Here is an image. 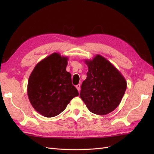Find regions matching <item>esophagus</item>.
Instances as JSON below:
<instances>
[{
	"label": "esophagus",
	"instance_id": "esophagus-1",
	"mask_svg": "<svg viewBox=\"0 0 154 154\" xmlns=\"http://www.w3.org/2000/svg\"><path fill=\"white\" fill-rule=\"evenodd\" d=\"M80 84H78L76 86V88H77V90H78V91L79 92L80 91Z\"/></svg>",
	"mask_w": 154,
	"mask_h": 154
}]
</instances>
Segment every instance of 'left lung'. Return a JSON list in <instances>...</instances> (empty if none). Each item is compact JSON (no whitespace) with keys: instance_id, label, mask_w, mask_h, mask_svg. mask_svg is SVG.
I'll list each match as a JSON object with an SVG mask.
<instances>
[{"instance_id":"obj_1","label":"left lung","mask_w":154,"mask_h":154,"mask_svg":"<svg viewBox=\"0 0 154 154\" xmlns=\"http://www.w3.org/2000/svg\"><path fill=\"white\" fill-rule=\"evenodd\" d=\"M88 71L81 87L80 97L91 112L106 115L119 105L127 89V82L105 58L97 54L85 60Z\"/></svg>"}]
</instances>
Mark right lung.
Returning <instances> with one entry per match:
<instances>
[{"label":"right lung","mask_w":154,"mask_h":154,"mask_svg":"<svg viewBox=\"0 0 154 154\" xmlns=\"http://www.w3.org/2000/svg\"><path fill=\"white\" fill-rule=\"evenodd\" d=\"M68 58L54 53L36 65L27 83V95L36 112L46 118L60 114L79 93L66 71Z\"/></svg>","instance_id":"add662e5"}]
</instances>
